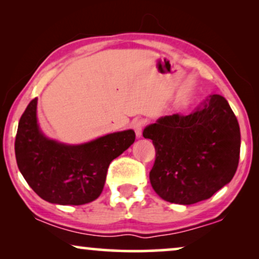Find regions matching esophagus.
Segmentation results:
<instances>
[{"mask_svg": "<svg viewBox=\"0 0 259 259\" xmlns=\"http://www.w3.org/2000/svg\"><path fill=\"white\" fill-rule=\"evenodd\" d=\"M143 126H144V122L141 121V120H138V121H134L132 123L133 130L136 131L137 138H141V134H143Z\"/></svg>", "mask_w": 259, "mask_h": 259, "instance_id": "esophagus-1", "label": "esophagus"}]
</instances>
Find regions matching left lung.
Returning <instances> with one entry per match:
<instances>
[{"mask_svg": "<svg viewBox=\"0 0 259 259\" xmlns=\"http://www.w3.org/2000/svg\"><path fill=\"white\" fill-rule=\"evenodd\" d=\"M155 148L151 185L169 203L208 199L231 182L238 167L240 131L222 95L205 99L189 115H165L145 127Z\"/></svg>", "mask_w": 259, "mask_h": 259, "instance_id": "1", "label": "left lung"}]
</instances>
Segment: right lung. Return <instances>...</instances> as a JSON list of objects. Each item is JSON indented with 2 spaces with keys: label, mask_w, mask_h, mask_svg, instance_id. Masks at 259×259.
<instances>
[{
  "label": "right lung",
  "mask_w": 259,
  "mask_h": 259,
  "mask_svg": "<svg viewBox=\"0 0 259 259\" xmlns=\"http://www.w3.org/2000/svg\"><path fill=\"white\" fill-rule=\"evenodd\" d=\"M37 98L21 116L15 139L20 172L34 192L59 205H83L100 196L108 166L136 140L133 130L106 134L79 145L45 136L37 122Z\"/></svg>",
  "instance_id": "obj_1"
}]
</instances>
